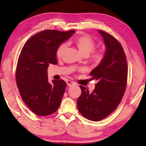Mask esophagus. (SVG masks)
Wrapping results in <instances>:
<instances>
[{
	"mask_svg": "<svg viewBox=\"0 0 146 146\" xmlns=\"http://www.w3.org/2000/svg\"><path fill=\"white\" fill-rule=\"evenodd\" d=\"M66 83H67V85L68 86H71L73 85H76V84L75 83H74L72 81H70V80H68V81L66 82Z\"/></svg>",
	"mask_w": 146,
	"mask_h": 146,
	"instance_id": "34e87169",
	"label": "esophagus"
}]
</instances>
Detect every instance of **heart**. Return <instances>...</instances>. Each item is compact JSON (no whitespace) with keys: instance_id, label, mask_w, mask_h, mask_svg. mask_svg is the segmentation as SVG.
I'll list each match as a JSON object with an SVG mask.
<instances>
[{"instance_id":"b5f03b06","label":"heart","mask_w":146,"mask_h":146,"mask_svg":"<svg viewBox=\"0 0 146 146\" xmlns=\"http://www.w3.org/2000/svg\"><path fill=\"white\" fill-rule=\"evenodd\" d=\"M73 43L78 49L81 53L86 56L90 53V60L95 64L100 63L103 60L104 54L102 50H94L95 47V42L91 37L88 35H82L77 37L73 41ZM67 48L66 43H62L58 46L56 51V55L58 58H61Z\"/></svg>"}]
</instances>
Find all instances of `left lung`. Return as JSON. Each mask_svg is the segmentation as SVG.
<instances>
[{"instance_id":"obj_1","label":"left lung","mask_w":146,"mask_h":146,"mask_svg":"<svg viewBox=\"0 0 146 146\" xmlns=\"http://www.w3.org/2000/svg\"><path fill=\"white\" fill-rule=\"evenodd\" d=\"M104 39L105 52L103 60L90 75L98 83L92 92L80 86L82 94L77 106L82 115L92 121H100L113 112L125 91L128 68L120 43L109 34L98 30Z\"/></svg>"}]
</instances>
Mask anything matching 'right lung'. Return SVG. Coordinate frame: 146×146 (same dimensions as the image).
I'll list each match as a JSON object with an SVG mask.
<instances>
[{"label":"right lung","mask_w":146,"mask_h":146,"mask_svg":"<svg viewBox=\"0 0 146 146\" xmlns=\"http://www.w3.org/2000/svg\"><path fill=\"white\" fill-rule=\"evenodd\" d=\"M75 32L42 31L27 40L22 49L15 72L17 86L24 103L38 115H49L60 107L66 83L63 80L49 83L47 70L49 64H57V48Z\"/></svg>","instance_id":"1"}]
</instances>
